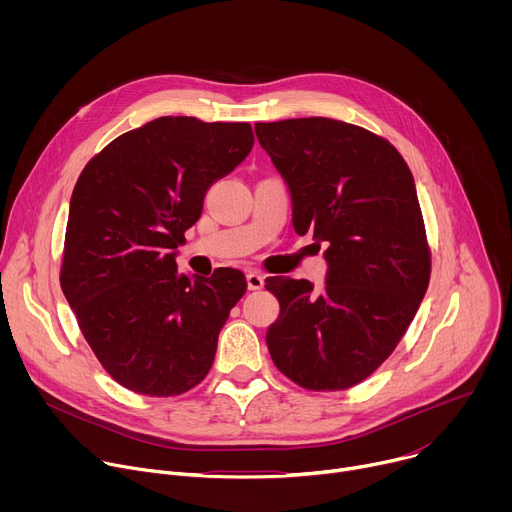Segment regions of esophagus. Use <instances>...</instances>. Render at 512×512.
I'll use <instances>...</instances> for the list:
<instances>
[{
    "label": "esophagus",
    "instance_id": "esophagus-1",
    "mask_svg": "<svg viewBox=\"0 0 512 512\" xmlns=\"http://www.w3.org/2000/svg\"><path fill=\"white\" fill-rule=\"evenodd\" d=\"M263 283H265V279H263L261 273H257V271H249V273H247V285H249V289H261Z\"/></svg>",
    "mask_w": 512,
    "mask_h": 512
}]
</instances>
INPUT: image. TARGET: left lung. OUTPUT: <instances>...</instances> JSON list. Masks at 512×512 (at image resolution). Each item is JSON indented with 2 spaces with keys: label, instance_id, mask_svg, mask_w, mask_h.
Here are the masks:
<instances>
[{
  "label": "left lung",
  "instance_id": "1",
  "mask_svg": "<svg viewBox=\"0 0 512 512\" xmlns=\"http://www.w3.org/2000/svg\"><path fill=\"white\" fill-rule=\"evenodd\" d=\"M291 196L298 235L326 245V283L269 277L279 318L265 340L275 367L310 391L375 373L409 328L429 283L415 182L383 137L328 117L257 123Z\"/></svg>",
  "mask_w": 512,
  "mask_h": 512
}]
</instances>
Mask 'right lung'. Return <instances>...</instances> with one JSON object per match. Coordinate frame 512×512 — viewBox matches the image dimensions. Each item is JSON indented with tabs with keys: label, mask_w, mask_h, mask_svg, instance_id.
Listing matches in <instances>:
<instances>
[{
	"label": "right lung",
	"mask_w": 512,
	"mask_h": 512,
	"mask_svg": "<svg viewBox=\"0 0 512 512\" xmlns=\"http://www.w3.org/2000/svg\"><path fill=\"white\" fill-rule=\"evenodd\" d=\"M255 143L249 123L158 117L113 139L72 190L60 285L105 371L150 397L182 395L210 371L247 279L176 265L208 188Z\"/></svg>",
	"instance_id": "1"
}]
</instances>
